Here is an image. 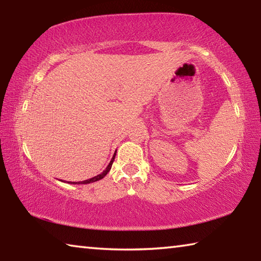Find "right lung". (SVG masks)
Returning a JSON list of instances; mask_svg holds the SVG:
<instances>
[{
	"label": "right lung",
	"instance_id": "obj_1",
	"mask_svg": "<svg viewBox=\"0 0 261 261\" xmlns=\"http://www.w3.org/2000/svg\"><path fill=\"white\" fill-rule=\"evenodd\" d=\"M115 155H116V151H115L114 155H113V158H112V160H110V162H109V165L107 166V168H106V169H105L101 174L96 175V176H94V177H92V178H90V179L82 180V182H68V183H70V184H88V183H93V182H96V180L102 179V178L105 177V176L109 173V170L112 169V165H113V162H114V160H115Z\"/></svg>",
	"mask_w": 261,
	"mask_h": 261
}]
</instances>
